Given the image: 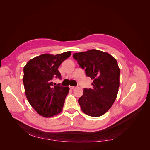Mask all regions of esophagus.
Segmentation results:
<instances>
[{
  "label": "esophagus",
  "mask_w": 150,
  "mask_h": 150,
  "mask_svg": "<svg viewBox=\"0 0 150 150\" xmlns=\"http://www.w3.org/2000/svg\"><path fill=\"white\" fill-rule=\"evenodd\" d=\"M70 89H72V90H73V89H74L75 88H76V87H75V86H70Z\"/></svg>",
  "instance_id": "obj_1"
}]
</instances>
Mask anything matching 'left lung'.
I'll return each mask as SVG.
<instances>
[{"instance_id": "1", "label": "left lung", "mask_w": 150, "mask_h": 150, "mask_svg": "<svg viewBox=\"0 0 150 150\" xmlns=\"http://www.w3.org/2000/svg\"><path fill=\"white\" fill-rule=\"evenodd\" d=\"M86 74L93 79L92 88H84L78 99L81 110L90 116L106 113L115 101L120 86V70L117 61L110 54L91 49L72 56Z\"/></svg>"}]
</instances>
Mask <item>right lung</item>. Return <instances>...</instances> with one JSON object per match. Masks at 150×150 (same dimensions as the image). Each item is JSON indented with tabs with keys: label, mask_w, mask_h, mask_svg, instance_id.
Segmentation results:
<instances>
[{
	"label": "right lung",
	"mask_w": 150,
	"mask_h": 150,
	"mask_svg": "<svg viewBox=\"0 0 150 150\" xmlns=\"http://www.w3.org/2000/svg\"><path fill=\"white\" fill-rule=\"evenodd\" d=\"M71 51L57 55L44 54L28 61L24 67L23 83L27 99L35 111L45 117L60 113L69 88L55 86L52 79H61L58 67Z\"/></svg>",
	"instance_id": "right-lung-1"
}]
</instances>
